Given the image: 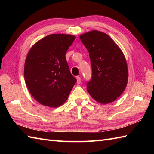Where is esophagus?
I'll use <instances>...</instances> for the list:
<instances>
[{
  "label": "esophagus",
  "instance_id": "esophagus-1",
  "mask_svg": "<svg viewBox=\"0 0 154 154\" xmlns=\"http://www.w3.org/2000/svg\"><path fill=\"white\" fill-rule=\"evenodd\" d=\"M81 82V79L80 77H77V84H80Z\"/></svg>",
  "mask_w": 154,
  "mask_h": 154
}]
</instances>
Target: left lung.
<instances>
[{
	"mask_svg": "<svg viewBox=\"0 0 154 154\" xmlns=\"http://www.w3.org/2000/svg\"><path fill=\"white\" fill-rule=\"evenodd\" d=\"M89 54L92 75L87 89L102 104L115 100L125 89L128 72L126 59L119 47L107 34L93 30L80 35Z\"/></svg>",
	"mask_w": 154,
	"mask_h": 154,
	"instance_id": "obj_1",
	"label": "left lung"
}]
</instances>
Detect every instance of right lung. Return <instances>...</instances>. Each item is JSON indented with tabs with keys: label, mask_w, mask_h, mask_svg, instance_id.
Here are the masks:
<instances>
[{
	"label": "right lung",
	"mask_w": 154,
	"mask_h": 154,
	"mask_svg": "<svg viewBox=\"0 0 154 154\" xmlns=\"http://www.w3.org/2000/svg\"><path fill=\"white\" fill-rule=\"evenodd\" d=\"M75 39L72 35H49L28 52L24 65L25 82L32 95L43 105H61L77 82L65 58Z\"/></svg>",
	"instance_id": "add662e5"
}]
</instances>
